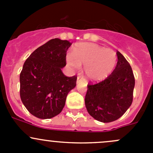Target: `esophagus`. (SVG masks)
I'll list each match as a JSON object with an SVG mask.
<instances>
[{
	"mask_svg": "<svg viewBox=\"0 0 153 153\" xmlns=\"http://www.w3.org/2000/svg\"><path fill=\"white\" fill-rule=\"evenodd\" d=\"M83 81H84V79L83 78H81V77L78 76V78H77V84H80L81 82H83Z\"/></svg>",
	"mask_w": 153,
	"mask_h": 153,
	"instance_id": "esophagus-1",
	"label": "esophagus"
}]
</instances>
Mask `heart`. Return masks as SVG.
I'll use <instances>...</instances> for the list:
<instances>
[{
	"label": "heart",
	"instance_id": "1",
	"mask_svg": "<svg viewBox=\"0 0 153 153\" xmlns=\"http://www.w3.org/2000/svg\"><path fill=\"white\" fill-rule=\"evenodd\" d=\"M66 61L69 67L78 69L84 65L86 78L101 81L112 72L117 64V55L112 49H105L92 43H81L75 46L72 54H67Z\"/></svg>",
	"mask_w": 153,
	"mask_h": 153
}]
</instances>
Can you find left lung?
Here are the masks:
<instances>
[{
    "label": "left lung",
    "instance_id": "1",
    "mask_svg": "<svg viewBox=\"0 0 153 153\" xmlns=\"http://www.w3.org/2000/svg\"><path fill=\"white\" fill-rule=\"evenodd\" d=\"M118 62L104 81L88 84L85 105L89 115L98 121L109 123L121 118L131 106L135 87L131 66L117 51Z\"/></svg>",
    "mask_w": 153,
    "mask_h": 153
}]
</instances>
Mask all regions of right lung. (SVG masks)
<instances>
[{"mask_svg": "<svg viewBox=\"0 0 153 153\" xmlns=\"http://www.w3.org/2000/svg\"><path fill=\"white\" fill-rule=\"evenodd\" d=\"M69 41L55 38L35 49L24 63L20 74V95L34 116L48 119L58 115L65 105L69 91L76 86V75L67 77L66 66Z\"/></svg>", "mask_w": 153, "mask_h": 153, "instance_id": "right-lung-1", "label": "right lung"}]
</instances>
